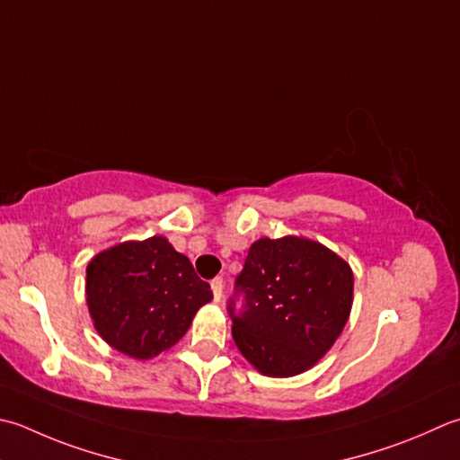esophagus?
Wrapping results in <instances>:
<instances>
[{
  "mask_svg": "<svg viewBox=\"0 0 460 460\" xmlns=\"http://www.w3.org/2000/svg\"><path fill=\"white\" fill-rule=\"evenodd\" d=\"M211 289H213V296H215V301H221V296H223V279L221 277H217V279H213L211 281Z\"/></svg>",
  "mask_w": 460,
  "mask_h": 460,
  "instance_id": "obj_1",
  "label": "esophagus"
}]
</instances>
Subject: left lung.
I'll use <instances>...</instances> for the list:
<instances>
[{"mask_svg": "<svg viewBox=\"0 0 460 460\" xmlns=\"http://www.w3.org/2000/svg\"><path fill=\"white\" fill-rule=\"evenodd\" d=\"M353 269L307 237H261L249 247L237 291L245 311L233 341L261 375L285 379L317 365L343 332L353 307Z\"/></svg>", "mask_w": 460, "mask_h": 460, "instance_id": "8db88e82", "label": "left lung"}]
</instances>
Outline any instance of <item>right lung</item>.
<instances>
[{
	"instance_id": "1",
	"label": "right lung",
	"mask_w": 460,
	"mask_h": 460,
	"mask_svg": "<svg viewBox=\"0 0 460 460\" xmlns=\"http://www.w3.org/2000/svg\"><path fill=\"white\" fill-rule=\"evenodd\" d=\"M85 301L97 335L137 361L173 347L213 299L185 255L164 235L123 241L87 265Z\"/></svg>"
}]
</instances>
